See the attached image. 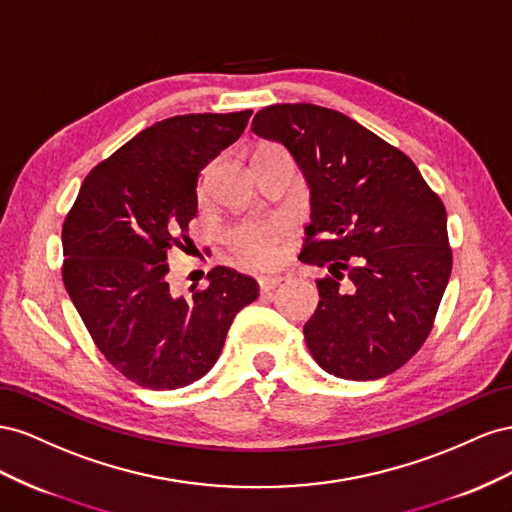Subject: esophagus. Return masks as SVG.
Here are the masks:
<instances>
[{
  "mask_svg": "<svg viewBox=\"0 0 512 512\" xmlns=\"http://www.w3.org/2000/svg\"><path fill=\"white\" fill-rule=\"evenodd\" d=\"M283 283V276L279 274H268V276H259V289L261 294H268L274 287H279Z\"/></svg>",
  "mask_w": 512,
  "mask_h": 512,
  "instance_id": "34e87169",
  "label": "esophagus"
}]
</instances>
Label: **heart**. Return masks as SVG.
I'll return each instance as SVG.
<instances>
[{
	"instance_id": "obj_1",
	"label": "heart",
	"mask_w": 512,
	"mask_h": 512,
	"mask_svg": "<svg viewBox=\"0 0 512 512\" xmlns=\"http://www.w3.org/2000/svg\"><path fill=\"white\" fill-rule=\"evenodd\" d=\"M283 225H244L233 233L236 251L255 266H270L279 259V242Z\"/></svg>"
}]
</instances>
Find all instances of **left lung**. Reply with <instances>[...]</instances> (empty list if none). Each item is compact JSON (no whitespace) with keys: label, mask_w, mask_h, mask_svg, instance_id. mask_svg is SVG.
Returning <instances> with one entry per match:
<instances>
[{"label":"left lung","mask_w":512,"mask_h":512,"mask_svg":"<svg viewBox=\"0 0 512 512\" xmlns=\"http://www.w3.org/2000/svg\"><path fill=\"white\" fill-rule=\"evenodd\" d=\"M281 143L311 191L304 264L328 266L304 339L321 369L379 379L429 337L450 279L446 208L410 156L347 115L270 105L251 126Z\"/></svg>","instance_id":"left-lung-1"}]
</instances>
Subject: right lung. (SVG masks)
<instances>
[{"label": "right lung", "instance_id": "1", "mask_svg": "<svg viewBox=\"0 0 512 512\" xmlns=\"http://www.w3.org/2000/svg\"><path fill=\"white\" fill-rule=\"evenodd\" d=\"M251 113H186L141 130L90 171L66 216L68 296L96 347L141 388L201 379L233 317L259 296L255 279L225 266L188 298L167 281V253L191 242L199 173L240 139Z\"/></svg>", "mask_w": 512, "mask_h": 512}]
</instances>
